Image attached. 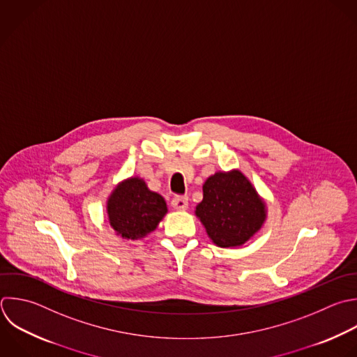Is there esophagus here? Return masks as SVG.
I'll return each instance as SVG.
<instances>
[{
  "label": "esophagus",
  "instance_id": "1",
  "mask_svg": "<svg viewBox=\"0 0 357 357\" xmlns=\"http://www.w3.org/2000/svg\"><path fill=\"white\" fill-rule=\"evenodd\" d=\"M172 206L176 211H185L188 208V197L185 195H177L172 199Z\"/></svg>",
  "mask_w": 357,
  "mask_h": 357
}]
</instances>
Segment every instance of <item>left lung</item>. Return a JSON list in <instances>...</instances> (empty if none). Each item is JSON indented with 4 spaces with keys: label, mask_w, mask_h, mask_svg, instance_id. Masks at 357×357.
I'll return each instance as SVG.
<instances>
[{
    "label": "left lung",
    "mask_w": 357,
    "mask_h": 357,
    "mask_svg": "<svg viewBox=\"0 0 357 357\" xmlns=\"http://www.w3.org/2000/svg\"><path fill=\"white\" fill-rule=\"evenodd\" d=\"M197 216L219 247L244 244L265 220V205L238 170L216 173L204 184V199Z\"/></svg>",
    "instance_id": "1"
}]
</instances>
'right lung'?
Wrapping results in <instances>:
<instances>
[{"mask_svg": "<svg viewBox=\"0 0 357 357\" xmlns=\"http://www.w3.org/2000/svg\"><path fill=\"white\" fill-rule=\"evenodd\" d=\"M166 212L165 199L135 177L121 183L107 202L110 225L119 234L131 240L153 231Z\"/></svg>", "mask_w": 357, "mask_h": 357, "instance_id": "right-lung-1", "label": "right lung"}]
</instances>
